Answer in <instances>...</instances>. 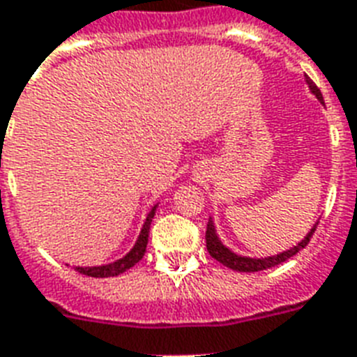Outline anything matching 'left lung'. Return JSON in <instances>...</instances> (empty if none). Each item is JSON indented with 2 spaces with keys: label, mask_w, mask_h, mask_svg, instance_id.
<instances>
[{
  "label": "left lung",
  "mask_w": 357,
  "mask_h": 357,
  "mask_svg": "<svg viewBox=\"0 0 357 357\" xmlns=\"http://www.w3.org/2000/svg\"><path fill=\"white\" fill-rule=\"evenodd\" d=\"M306 84H308L310 91L315 95V98H317L321 104H324L323 95H321L319 88H317V86H315V84L310 80V77H306ZM317 224H319V222H317ZM317 224L310 229L308 234H306V236H304V238L301 240L297 245H294L291 249H288V251H282V253H279V255H273V257H264V259H251V257H242V255H236L234 251H231V249H229L227 245L222 242V240H220L218 233H216V227H214L213 218H208V222H207V233H205V242H207L208 255H211L213 259L218 260L220 264H224V266H227V268L233 269V271H242V273H253V271H262V269H268V268H273V266H279V264L286 262V260L291 259L294 255L299 253L301 249H304L306 245H308L310 238H312V234L315 233V227H317Z\"/></svg>",
  "instance_id": "left-lung-1"
}]
</instances>
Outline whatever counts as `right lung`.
Instances as JSON below:
<instances>
[{
  "label": "right lung",
  "instance_id": "obj_1",
  "mask_svg": "<svg viewBox=\"0 0 357 357\" xmlns=\"http://www.w3.org/2000/svg\"><path fill=\"white\" fill-rule=\"evenodd\" d=\"M155 208H158V204L150 208L149 216H146V220H144L143 229H141V233H139L137 240H135V244H133V248L130 249L128 253L124 255L123 259H119L115 260V262H109V264H102V266H88V268L77 266L75 269H77L78 273L88 275V277L102 279V277H117V275L124 273V271H128L130 268H133V266H135V264L144 257L146 244H149L150 224H152V218L155 216Z\"/></svg>",
  "mask_w": 357,
  "mask_h": 357
}]
</instances>
